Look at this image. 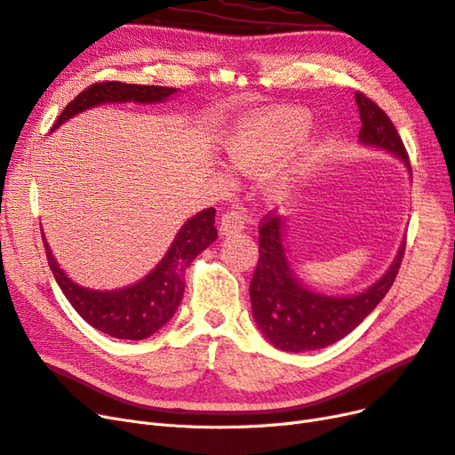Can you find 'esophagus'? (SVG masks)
Returning a JSON list of instances; mask_svg holds the SVG:
<instances>
[{"instance_id": "34e87169", "label": "esophagus", "mask_w": 455, "mask_h": 455, "mask_svg": "<svg viewBox=\"0 0 455 455\" xmlns=\"http://www.w3.org/2000/svg\"><path fill=\"white\" fill-rule=\"evenodd\" d=\"M244 229V216L239 211H228L220 218V233L233 235Z\"/></svg>"}]
</instances>
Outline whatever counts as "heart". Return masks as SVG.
<instances>
[{"instance_id":"b5f03b06","label":"heart","mask_w":455,"mask_h":455,"mask_svg":"<svg viewBox=\"0 0 455 455\" xmlns=\"http://www.w3.org/2000/svg\"><path fill=\"white\" fill-rule=\"evenodd\" d=\"M308 124L310 115L299 107H278L248 115L235 124L224 139L228 160L243 173H256L265 166L259 179L261 192L273 201L284 199L310 162L316 143H305L297 154L282 161L277 158L299 140Z\"/></svg>"}]
</instances>
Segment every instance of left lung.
Masks as SVG:
<instances>
[{"instance_id": "1", "label": "left lung", "mask_w": 455, "mask_h": 455, "mask_svg": "<svg viewBox=\"0 0 455 455\" xmlns=\"http://www.w3.org/2000/svg\"><path fill=\"white\" fill-rule=\"evenodd\" d=\"M355 103L362 118L359 143L397 156L412 177L409 154L394 122L362 92H355ZM284 229V220L273 212L259 222V259L250 282L254 320L265 339L280 350L325 348L354 331L384 299L399 273L404 241L389 269L372 286L354 295H325L307 288L295 275L286 254Z\"/></svg>"}]
</instances>
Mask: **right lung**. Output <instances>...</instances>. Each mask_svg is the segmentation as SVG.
<instances>
[{"label": "right lung", "mask_w": 455, "mask_h": 455, "mask_svg": "<svg viewBox=\"0 0 455 455\" xmlns=\"http://www.w3.org/2000/svg\"><path fill=\"white\" fill-rule=\"evenodd\" d=\"M177 93V88L167 86H143L124 84L118 81L96 83L88 86L61 111L54 128L73 118L86 108L103 103H162ZM216 211L205 209L192 216L177 233L175 241L162 261L139 282L120 290H90L78 286L64 269H60L52 250L46 243L43 229L41 237L46 250L51 271L64 291L71 307L92 327L116 339L143 340L162 329L177 312L184 295V273L190 263L216 241L218 231L214 228Z\"/></svg>", "instance_id": "add662e5"}]
</instances>
